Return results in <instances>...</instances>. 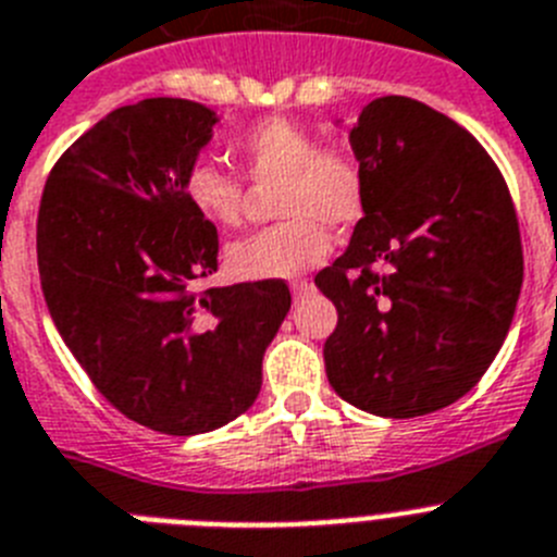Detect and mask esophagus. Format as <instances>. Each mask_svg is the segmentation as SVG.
Wrapping results in <instances>:
<instances>
[{
  "label": "esophagus",
  "instance_id": "esophagus-1",
  "mask_svg": "<svg viewBox=\"0 0 557 557\" xmlns=\"http://www.w3.org/2000/svg\"><path fill=\"white\" fill-rule=\"evenodd\" d=\"M313 292V285L308 283V280H297V283H292V294H294V299H302V297H308V294Z\"/></svg>",
  "mask_w": 557,
  "mask_h": 557
}]
</instances>
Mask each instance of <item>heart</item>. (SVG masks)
<instances>
[{
    "label": "heart",
    "mask_w": 557,
    "mask_h": 557,
    "mask_svg": "<svg viewBox=\"0 0 557 557\" xmlns=\"http://www.w3.org/2000/svg\"><path fill=\"white\" fill-rule=\"evenodd\" d=\"M251 185L274 187V224L226 249V265L244 280L297 277L331 251V230L356 224L364 207V182L356 159L342 148H319L311 128L285 117H269L235 143ZM185 196L198 215L215 226H238L246 210V187L215 162H193L185 173Z\"/></svg>",
    "instance_id": "heart-1"
}]
</instances>
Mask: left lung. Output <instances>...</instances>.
Masks as SVG:
<instances>
[{
	"label": "left lung",
	"mask_w": 557,
	"mask_h": 557,
	"mask_svg": "<svg viewBox=\"0 0 557 557\" xmlns=\"http://www.w3.org/2000/svg\"><path fill=\"white\" fill-rule=\"evenodd\" d=\"M350 145L364 219L313 280L338 311L327 381L364 412L420 418L496 359L524 277L519 221L485 148L425 103L372 100Z\"/></svg>",
	"instance_id": "1"
}]
</instances>
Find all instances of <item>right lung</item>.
I'll use <instances>...</instances> for the list:
<instances>
[{"mask_svg": "<svg viewBox=\"0 0 557 557\" xmlns=\"http://www.w3.org/2000/svg\"><path fill=\"white\" fill-rule=\"evenodd\" d=\"M215 111L148 98L106 114L58 159L38 207V274L58 333L114 409L162 434L244 414L292 292L258 280L196 292L219 232L185 196Z\"/></svg>", "mask_w": 557, "mask_h": 557, "instance_id": "obj_1", "label": "right lung"}]
</instances>
